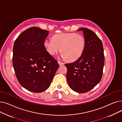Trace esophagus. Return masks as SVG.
I'll return each instance as SVG.
<instances>
[{
	"mask_svg": "<svg viewBox=\"0 0 122 122\" xmlns=\"http://www.w3.org/2000/svg\"><path fill=\"white\" fill-rule=\"evenodd\" d=\"M58 63L59 65L60 66H62V65H64V63L62 62H61V61H58Z\"/></svg>",
	"mask_w": 122,
	"mask_h": 122,
	"instance_id": "34e87169",
	"label": "esophagus"
}]
</instances>
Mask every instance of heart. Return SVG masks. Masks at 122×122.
<instances>
[{"label": "heart", "mask_w": 122, "mask_h": 122, "mask_svg": "<svg viewBox=\"0 0 122 122\" xmlns=\"http://www.w3.org/2000/svg\"><path fill=\"white\" fill-rule=\"evenodd\" d=\"M44 46L51 55H55L62 51V58L74 61L78 59L84 52L85 40L81 34L63 33L54 35L53 40H45Z\"/></svg>", "instance_id": "b5f03b06"}]
</instances>
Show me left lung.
I'll return each instance as SVG.
<instances>
[{
    "mask_svg": "<svg viewBox=\"0 0 122 122\" xmlns=\"http://www.w3.org/2000/svg\"><path fill=\"white\" fill-rule=\"evenodd\" d=\"M85 40V47L81 56L72 63L65 64L66 78L72 90L78 93L91 91L101 80L104 65L103 45L93 31L86 28L79 29Z\"/></svg>",
    "mask_w": 122,
    "mask_h": 122,
    "instance_id": "8db88e82",
    "label": "left lung"
}]
</instances>
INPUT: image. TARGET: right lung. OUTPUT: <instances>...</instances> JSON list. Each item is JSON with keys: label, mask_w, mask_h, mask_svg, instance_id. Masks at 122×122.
<instances>
[{"label": "right lung", "mask_w": 122, "mask_h": 122, "mask_svg": "<svg viewBox=\"0 0 122 122\" xmlns=\"http://www.w3.org/2000/svg\"><path fill=\"white\" fill-rule=\"evenodd\" d=\"M49 31L36 27L24 31L13 49L12 62L17 79L29 91L43 92L49 87L59 64L44 46Z\"/></svg>", "instance_id": "add662e5"}]
</instances>
